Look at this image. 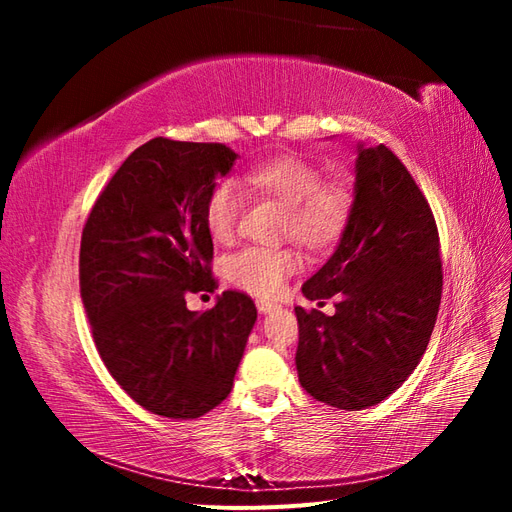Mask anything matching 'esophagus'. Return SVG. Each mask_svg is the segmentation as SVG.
Instances as JSON below:
<instances>
[{"label": "esophagus", "mask_w": 512, "mask_h": 512, "mask_svg": "<svg viewBox=\"0 0 512 512\" xmlns=\"http://www.w3.org/2000/svg\"><path fill=\"white\" fill-rule=\"evenodd\" d=\"M256 307H258L260 314H271V312H275V309H277V303H271L267 299H258Z\"/></svg>", "instance_id": "obj_1"}]
</instances>
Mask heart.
<instances>
[{
  "label": "heart",
  "instance_id": "heart-1",
  "mask_svg": "<svg viewBox=\"0 0 512 512\" xmlns=\"http://www.w3.org/2000/svg\"><path fill=\"white\" fill-rule=\"evenodd\" d=\"M245 181L258 192L282 203L284 237H292L309 250H327L350 220L354 196L344 181H322V170L303 156H275L245 170ZM245 198L232 179H222L211 188L205 203V224L218 243L237 237ZM301 269V256L294 250L243 247L224 262L228 280L258 297H277L290 275Z\"/></svg>",
  "mask_w": 512,
  "mask_h": 512
}]
</instances>
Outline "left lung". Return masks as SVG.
<instances>
[{
  "mask_svg": "<svg viewBox=\"0 0 512 512\" xmlns=\"http://www.w3.org/2000/svg\"><path fill=\"white\" fill-rule=\"evenodd\" d=\"M350 220L337 250L303 284L309 301L339 292L335 314L294 307L303 389L339 410L395 393L427 350L442 297L438 226L395 153L356 149Z\"/></svg>",
  "mask_w": 512,
  "mask_h": 512,
  "instance_id": "1",
  "label": "left lung"
}]
</instances>
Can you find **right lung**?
<instances>
[{
  "label": "right lung",
  "mask_w": 512,
  "mask_h": 512,
  "mask_svg": "<svg viewBox=\"0 0 512 512\" xmlns=\"http://www.w3.org/2000/svg\"><path fill=\"white\" fill-rule=\"evenodd\" d=\"M237 153L222 143L151 138L98 196L83 228L79 280L106 369L138 406L198 418L228 397L256 305L226 290L207 312L185 294L213 292L205 203Z\"/></svg>",
  "instance_id": "right-lung-1"
}]
</instances>
